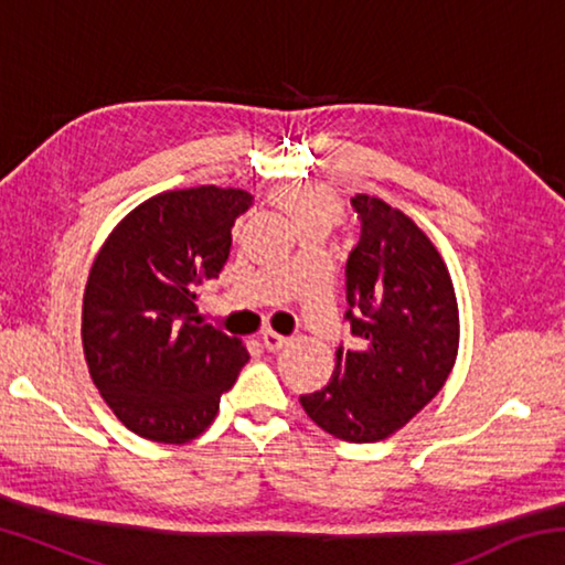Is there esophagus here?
<instances>
[{"instance_id": "esophagus-1", "label": "esophagus", "mask_w": 565, "mask_h": 565, "mask_svg": "<svg viewBox=\"0 0 565 565\" xmlns=\"http://www.w3.org/2000/svg\"><path fill=\"white\" fill-rule=\"evenodd\" d=\"M262 343H264L266 351H281L286 343H289V339L281 337V333L271 331V329H266V331H262Z\"/></svg>"}]
</instances>
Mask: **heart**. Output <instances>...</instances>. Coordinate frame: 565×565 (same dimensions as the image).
Here are the masks:
<instances>
[{
  "label": "heart",
  "mask_w": 565,
  "mask_h": 565,
  "mask_svg": "<svg viewBox=\"0 0 565 565\" xmlns=\"http://www.w3.org/2000/svg\"><path fill=\"white\" fill-rule=\"evenodd\" d=\"M271 202L299 226V232L311 226L331 228L341 222L343 206L329 189L321 186H281L269 194Z\"/></svg>",
  "instance_id": "heart-1"
}]
</instances>
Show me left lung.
<instances>
[{
	"label": "left lung",
	"instance_id": "8db88e82",
	"mask_svg": "<svg viewBox=\"0 0 565 565\" xmlns=\"http://www.w3.org/2000/svg\"><path fill=\"white\" fill-rule=\"evenodd\" d=\"M361 238L347 262L353 349H337L329 384L301 406L349 444L384 441L431 401L458 353V303L431 238L384 199H351Z\"/></svg>",
	"mask_w": 565,
	"mask_h": 565
}]
</instances>
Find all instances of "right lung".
I'll use <instances>...</instances> for the list:
<instances>
[{"label":"right lung","mask_w":565,"mask_h":565,"mask_svg":"<svg viewBox=\"0 0 565 565\" xmlns=\"http://www.w3.org/2000/svg\"><path fill=\"white\" fill-rule=\"evenodd\" d=\"M244 189L164 191L121 218L84 289L82 347L89 376L124 426L157 444H186L216 418L248 361L236 337L196 317L199 286L216 279Z\"/></svg>","instance_id":"1"}]
</instances>
